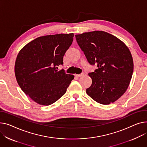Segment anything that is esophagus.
Wrapping results in <instances>:
<instances>
[{
    "label": "esophagus",
    "instance_id": "34e87169",
    "mask_svg": "<svg viewBox=\"0 0 147 147\" xmlns=\"http://www.w3.org/2000/svg\"><path fill=\"white\" fill-rule=\"evenodd\" d=\"M84 74V73H81V74H76L75 76H76V77H79L83 76Z\"/></svg>",
    "mask_w": 147,
    "mask_h": 147
}]
</instances>
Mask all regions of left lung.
I'll return each instance as SVG.
<instances>
[{"mask_svg": "<svg viewBox=\"0 0 147 147\" xmlns=\"http://www.w3.org/2000/svg\"><path fill=\"white\" fill-rule=\"evenodd\" d=\"M78 45L91 65L98 67L89 73L92 84L86 93L97 103L109 105L128 89L134 70L131 52L119 39L104 31L76 35Z\"/></svg>", "mask_w": 147, "mask_h": 147, "instance_id": "obj_1", "label": "left lung"}]
</instances>
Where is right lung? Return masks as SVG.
I'll list each match as a JSON object with an SVG mask.
<instances>
[{"instance_id":"1","label":"right lung","mask_w":147,"mask_h":147,"mask_svg":"<svg viewBox=\"0 0 147 147\" xmlns=\"http://www.w3.org/2000/svg\"><path fill=\"white\" fill-rule=\"evenodd\" d=\"M74 34L38 37L18 54L15 64L17 82L22 91L37 103L48 106L66 92L74 76L58 71L63 57L71 45Z\"/></svg>"}]
</instances>
